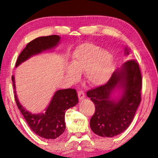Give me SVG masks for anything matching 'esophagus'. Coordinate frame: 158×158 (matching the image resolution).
I'll return each mask as SVG.
<instances>
[{"label":"esophagus","instance_id":"34e87169","mask_svg":"<svg viewBox=\"0 0 158 158\" xmlns=\"http://www.w3.org/2000/svg\"><path fill=\"white\" fill-rule=\"evenodd\" d=\"M78 97H79V99L80 100H81V99H83L84 98V97H85V93H84V90H79L78 91Z\"/></svg>","mask_w":158,"mask_h":158}]
</instances>
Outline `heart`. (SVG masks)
Instances as JSON below:
<instances>
[{
  "instance_id": "b5f03b06",
  "label": "heart",
  "mask_w": 158,
  "mask_h": 158,
  "mask_svg": "<svg viewBox=\"0 0 158 158\" xmlns=\"http://www.w3.org/2000/svg\"><path fill=\"white\" fill-rule=\"evenodd\" d=\"M113 70V58L108 52L93 44H84L74 51L73 65L68 67L67 74L76 81L79 73L85 71L89 84L99 86L110 79Z\"/></svg>"
}]
</instances>
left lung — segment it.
<instances>
[{"mask_svg":"<svg viewBox=\"0 0 158 158\" xmlns=\"http://www.w3.org/2000/svg\"><path fill=\"white\" fill-rule=\"evenodd\" d=\"M117 85L125 91L121 99L116 102L110 99V94ZM142 87L138 62L130 59L124 63L121 69L113 73L105 84L88 90L87 96L95 106L90 121L92 131L104 137H114L124 132L133 121L141 102Z\"/></svg>","mask_w":158,"mask_h":158,"instance_id":"left-lung-1","label":"left lung"}]
</instances>
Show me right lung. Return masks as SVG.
Wrapping results in <instances>:
<instances>
[{
  "mask_svg": "<svg viewBox=\"0 0 158 158\" xmlns=\"http://www.w3.org/2000/svg\"><path fill=\"white\" fill-rule=\"evenodd\" d=\"M59 40V36L51 35L39 37L28 43L26 47L19 54L16 63V67L34 54L54 47ZM11 80L16 105L31 131L37 135L51 139H56L64 133L65 130V112L79 102L75 89L68 88L56 91L46 109V112L42 114H33L20 104L16 94L13 76L11 77Z\"/></svg>",
  "mask_w": 158,
  "mask_h": 158,
  "instance_id": "1",
  "label": "right lung"
}]
</instances>
